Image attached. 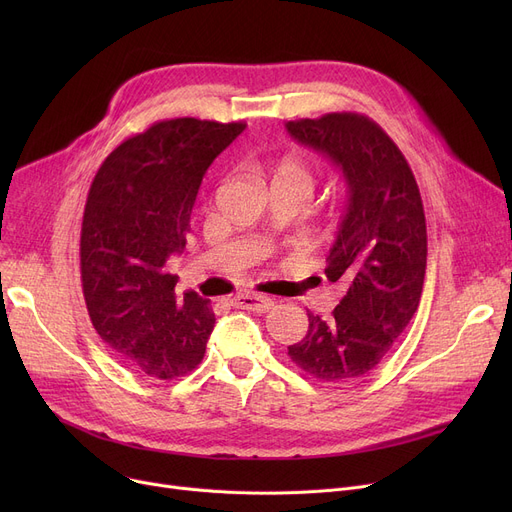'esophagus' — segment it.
Listing matches in <instances>:
<instances>
[{"mask_svg":"<svg viewBox=\"0 0 512 512\" xmlns=\"http://www.w3.org/2000/svg\"><path fill=\"white\" fill-rule=\"evenodd\" d=\"M232 305L249 309V311H257V313H265L274 307V301L263 297V294H238V297L232 299Z\"/></svg>","mask_w":512,"mask_h":512,"instance_id":"esophagus-1","label":"esophagus"}]
</instances>
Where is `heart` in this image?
<instances>
[{"label": "heart", "instance_id": "b5f03b06", "mask_svg": "<svg viewBox=\"0 0 512 512\" xmlns=\"http://www.w3.org/2000/svg\"><path fill=\"white\" fill-rule=\"evenodd\" d=\"M272 186H292L311 197L315 188V172L299 157H282L270 168Z\"/></svg>", "mask_w": 512, "mask_h": 512}]
</instances>
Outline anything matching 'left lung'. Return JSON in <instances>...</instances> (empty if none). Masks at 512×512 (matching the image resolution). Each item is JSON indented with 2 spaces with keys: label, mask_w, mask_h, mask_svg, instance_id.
I'll use <instances>...</instances> for the list:
<instances>
[{
  "label": "left lung",
  "mask_w": 512,
  "mask_h": 512,
  "mask_svg": "<svg viewBox=\"0 0 512 512\" xmlns=\"http://www.w3.org/2000/svg\"><path fill=\"white\" fill-rule=\"evenodd\" d=\"M286 130L328 155L348 184L326 267L346 292L332 317L307 313L309 330L288 357L319 382H353L386 357L419 307L427 265L421 193L405 155L363 114L290 120Z\"/></svg>",
  "instance_id": "obj_1"
}]
</instances>
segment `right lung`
<instances>
[{
  "mask_svg": "<svg viewBox=\"0 0 512 512\" xmlns=\"http://www.w3.org/2000/svg\"><path fill=\"white\" fill-rule=\"evenodd\" d=\"M245 122L159 120L99 166L80 228V280L93 328L118 359L153 380L193 371L215 315L166 272L182 253L201 180Z\"/></svg>",
  "mask_w": 512,
  "mask_h": 512,
  "instance_id": "1",
  "label": "right lung"
}]
</instances>
